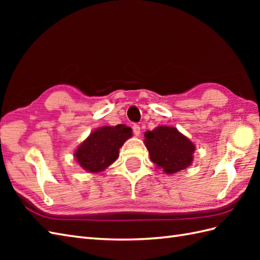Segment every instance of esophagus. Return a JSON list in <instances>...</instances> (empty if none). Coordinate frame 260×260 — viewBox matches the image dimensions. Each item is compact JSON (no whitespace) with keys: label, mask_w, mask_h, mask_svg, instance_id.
Listing matches in <instances>:
<instances>
[{"label":"esophagus","mask_w":260,"mask_h":260,"mask_svg":"<svg viewBox=\"0 0 260 260\" xmlns=\"http://www.w3.org/2000/svg\"><path fill=\"white\" fill-rule=\"evenodd\" d=\"M133 133L135 136H140L141 134V127L139 125H134L133 126Z\"/></svg>","instance_id":"esophagus-1"}]
</instances>
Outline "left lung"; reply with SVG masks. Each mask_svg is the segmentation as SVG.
<instances>
[{"mask_svg":"<svg viewBox=\"0 0 260 260\" xmlns=\"http://www.w3.org/2000/svg\"><path fill=\"white\" fill-rule=\"evenodd\" d=\"M144 135L151 161L167 174L176 173L191 165L196 146L175 127L157 126Z\"/></svg>","mask_w":260,"mask_h":260,"instance_id":"1","label":"left lung"}]
</instances>
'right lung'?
<instances>
[{"mask_svg":"<svg viewBox=\"0 0 260 260\" xmlns=\"http://www.w3.org/2000/svg\"><path fill=\"white\" fill-rule=\"evenodd\" d=\"M129 137L132 128L126 125L99 127L81 143L74 155L87 172H102L117 159L119 148Z\"/></svg>","mask_w":260,"mask_h":260,"instance_id":"add662e5","label":"right lung"}]
</instances>
